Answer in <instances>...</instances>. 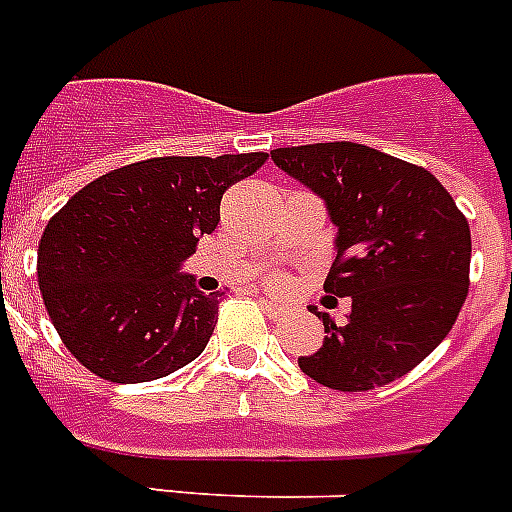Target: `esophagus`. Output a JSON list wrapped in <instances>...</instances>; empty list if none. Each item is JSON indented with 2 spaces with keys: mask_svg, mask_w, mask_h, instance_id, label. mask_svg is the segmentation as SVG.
<instances>
[{
  "mask_svg": "<svg viewBox=\"0 0 512 512\" xmlns=\"http://www.w3.org/2000/svg\"><path fill=\"white\" fill-rule=\"evenodd\" d=\"M261 308H264V313L269 318H279L282 313H285V308L279 303H274V300H261Z\"/></svg>",
  "mask_w": 512,
  "mask_h": 512,
  "instance_id": "1",
  "label": "esophagus"
}]
</instances>
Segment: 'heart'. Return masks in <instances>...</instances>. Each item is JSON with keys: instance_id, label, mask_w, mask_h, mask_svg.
<instances>
[{"instance_id": "b5f03b06", "label": "heart", "mask_w": 512, "mask_h": 512, "mask_svg": "<svg viewBox=\"0 0 512 512\" xmlns=\"http://www.w3.org/2000/svg\"><path fill=\"white\" fill-rule=\"evenodd\" d=\"M274 282H279V279H274Z\"/></svg>"}]
</instances>
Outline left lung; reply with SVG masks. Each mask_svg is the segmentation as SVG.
I'll list each match as a JSON object with an SVG mask.
<instances>
[{
	"label": "left lung",
	"instance_id": "obj_1",
	"mask_svg": "<svg viewBox=\"0 0 512 512\" xmlns=\"http://www.w3.org/2000/svg\"><path fill=\"white\" fill-rule=\"evenodd\" d=\"M272 160L326 202L339 235L323 290L352 300L344 323L310 308L326 339L300 370L334 391H370L417 368L469 292L471 230L453 196L422 165L355 142L279 147Z\"/></svg>",
	"mask_w": 512,
	"mask_h": 512
}]
</instances>
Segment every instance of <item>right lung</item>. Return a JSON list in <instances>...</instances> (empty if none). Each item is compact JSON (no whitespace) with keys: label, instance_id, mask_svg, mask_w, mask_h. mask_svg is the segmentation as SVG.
<instances>
[{"label":"right lung","instance_id":"add662e5","mask_svg":"<svg viewBox=\"0 0 512 512\" xmlns=\"http://www.w3.org/2000/svg\"><path fill=\"white\" fill-rule=\"evenodd\" d=\"M266 157L139 160L87 183L48 220L38 287L80 365L103 381L147 383L202 355L225 292L204 295L178 269L220 222L222 194Z\"/></svg>","mask_w":512,"mask_h":512}]
</instances>
